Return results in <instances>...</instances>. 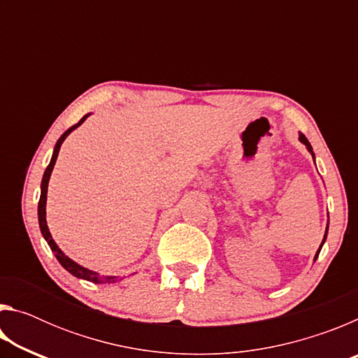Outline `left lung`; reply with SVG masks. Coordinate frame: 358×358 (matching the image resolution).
Segmentation results:
<instances>
[{
    "label": "left lung",
    "instance_id": "obj_1",
    "mask_svg": "<svg viewBox=\"0 0 358 358\" xmlns=\"http://www.w3.org/2000/svg\"><path fill=\"white\" fill-rule=\"evenodd\" d=\"M300 141L306 145V148L311 151V155H313V157H314V153H313V148H311V143L308 142V138L303 136V134H300ZM327 232H329V224H327V230H325V235H324V241H325V238H327ZM324 241H322V245H324ZM322 245H320V248H322ZM320 248H319V251H317V254H316V257L314 259H317V256H319V252H320Z\"/></svg>",
    "mask_w": 358,
    "mask_h": 358
}]
</instances>
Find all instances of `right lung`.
<instances>
[{
	"mask_svg": "<svg viewBox=\"0 0 358 358\" xmlns=\"http://www.w3.org/2000/svg\"><path fill=\"white\" fill-rule=\"evenodd\" d=\"M88 115H85V117L78 121L77 124L71 126V128L64 132V134L58 138V142L55 145V150H53V156H52V161L50 164L47 166L45 172H44V177H42V185H41V199H39V207H38V215H39V227H41V232L42 235H44V238L47 240L48 246H50V250L55 252V257L58 259V262L62 264L66 270L69 271L71 275H74L77 278H82V280H87V281H92V282H113L115 280H117V276H101L98 273H94V271L92 270H87L83 268V266H80L78 264H76L74 260H71L68 256H64V254L59 251V248L57 246L55 241L52 240V235L50 232H48V227H47V221H45V202H47V186H48V180H50V173L53 171V166H55L57 162V157H58V153H59V148H62V143L64 142V138L69 136L71 131H74L77 126H80L85 118H87Z\"/></svg>",
	"mask_w": 358,
	"mask_h": 358,
	"instance_id": "add662e5",
	"label": "right lung"
}]
</instances>
